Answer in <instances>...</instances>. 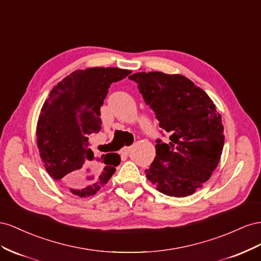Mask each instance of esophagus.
Here are the masks:
<instances>
[{
    "mask_svg": "<svg viewBox=\"0 0 261 261\" xmlns=\"http://www.w3.org/2000/svg\"><path fill=\"white\" fill-rule=\"evenodd\" d=\"M130 151H131V146H124V147L122 148V150L120 151V154L126 156V155H128V154L130 153Z\"/></svg>",
    "mask_w": 261,
    "mask_h": 261,
    "instance_id": "esophagus-1",
    "label": "esophagus"
}]
</instances>
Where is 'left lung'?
Here are the masks:
<instances>
[{
    "instance_id": "obj_1",
    "label": "left lung",
    "mask_w": 261,
    "mask_h": 261,
    "mask_svg": "<svg viewBox=\"0 0 261 261\" xmlns=\"http://www.w3.org/2000/svg\"><path fill=\"white\" fill-rule=\"evenodd\" d=\"M129 79L138 84L160 128L169 133L168 142L156 140L147 179L166 196L192 195L220 162L224 145L221 115L204 91L179 74L141 72Z\"/></svg>"
}]
</instances>
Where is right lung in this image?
<instances>
[{"instance_id": "obj_1", "label": "right lung", "mask_w": 261, "mask_h": 261, "mask_svg": "<svg viewBox=\"0 0 261 261\" xmlns=\"http://www.w3.org/2000/svg\"><path fill=\"white\" fill-rule=\"evenodd\" d=\"M130 73L117 68L77 70L59 82L43 103L37 145L48 174L73 195H95L120 164L118 153L95 156L88 139L101 129L99 109L110 84Z\"/></svg>"}]
</instances>
